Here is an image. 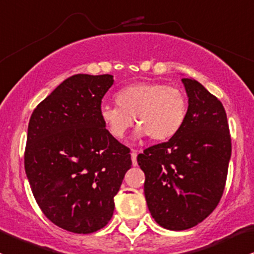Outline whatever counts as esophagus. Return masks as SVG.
<instances>
[{
    "label": "esophagus",
    "mask_w": 254,
    "mask_h": 254,
    "mask_svg": "<svg viewBox=\"0 0 254 254\" xmlns=\"http://www.w3.org/2000/svg\"><path fill=\"white\" fill-rule=\"evenodd\" d=\"M131 161L132 165H137V151L136 149H131Z\"/></svg>",
    "instance_id": "obj_1"
}]
</instances>
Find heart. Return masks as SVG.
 <instances>
[{
    "label": "heart",
    "instance_id": "obj_1",
    "mask_svg": "<svg viewBox=\"0 0 254 254\" xmlns=\"http://www.w3.org/2000/svg\"><path fill=\"white\" fill-rule=\"evenodd\" d=\"M116 106H101L100 117L113 137L122 140L134 124L136 135L168 141L179 134L188 118L189 102L179 87L161 82H136L119 90Z\"/></svg>",
    "mask_w": 254,
    "mask_h": 254
}]
</instances>
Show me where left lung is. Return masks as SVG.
<instances>
[{
	"label": "left lung",
	"instance_id": "left-lung-1",
	"mask_svg": "<svg viewBox=\"0 0 254 254\" xmlns=\"http://www.w3.org/2000/svg\"><path fill=\"white\" fill-rule=\"evenodd\" d=\"M188 118L179 134L137 156L145 197L157 224L186 230L215 209L228 176L231 136L220 101L197 80L184 78Z\"/></svg>",
	"mask_w": 254,
	"mask_h": 254
}]
</instances>
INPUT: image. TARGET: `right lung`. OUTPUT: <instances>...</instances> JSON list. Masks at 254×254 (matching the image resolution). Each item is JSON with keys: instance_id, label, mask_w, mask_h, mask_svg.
<instances>
[{"instance_id": "obj_1", "label": "right lung", "mask_w": 254, "mask_h": 254, "mask_svg": "<svg viewBox=\"0 0 254 254\" xmlns=\"http://www.w3.org/2000/svg\"><path fill=\"white\" fill-rule=\"evenodd\" d=\"M113 76L76 74L40 102L29 120L24 167L47 219L75 234L105 228L131 168L130 148L100 117Z\"/></svg>"}]
</instances>
